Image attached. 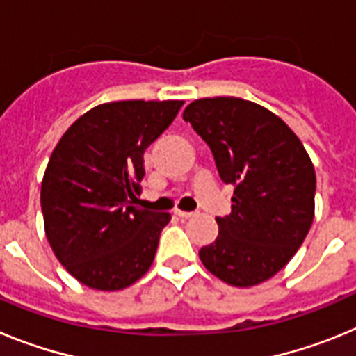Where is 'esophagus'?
I'll use <instances>...</instances> for the list:
<instances>
[{"label": "esophagus", "instance_id": "obj_1", "mask_svg": "<svg viewBox=\"0 0 356 356\" xmlns=\"http://www.w3.org/2000/svg\"><path fill=\"white\" fill-rule=\"evenodd\" d=\"M172 212H175V216H178L180 217V219H191V217H194L196 216V212H184V210H172Z\"/></svg>", "mask_w": 356, "mask_h": 356}]
</instances>
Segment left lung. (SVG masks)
<instances>
[{
    "mask_svg": "<svg viewBox=\"0 0 356 356\" xmlns=\"http://www.w3.org/2000/svg\"><path fill=\"white\" fill-rule=\"evenodd\" d=\"M184 119L234 185L232 213L216 217L219 235L201 248V262L235 287L262 284L287 266L312 226V160L278 115L241 97L196 99Z\"/></svg>",
    "mask_w": 356,
    "mask_h": 356,
    "instance_id": "1",
    "label": "left lung"
}]
</instances>
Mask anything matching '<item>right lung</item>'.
I'll return each mask as SVG.
<instances>
[{
  "label": "right lung",
  "mask_w": 356,
  "mask_h": 356,
  "mask_svg": "<svg viewBox=\"0 0 356 356\" xmlns=\"http://www.w3.org/2000/svg\"><path fill=\"white\" fill-rule=\"evenodd\" d=\"M184 102H114L72 122L53 149L40 187L53 253L78 282L97 291L135 284L155 259L168 212L135 207L144 151Z\"/></svg>",
  "instance_id": "right-lung-1"
}]
</instances>
